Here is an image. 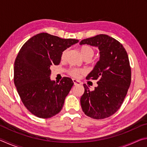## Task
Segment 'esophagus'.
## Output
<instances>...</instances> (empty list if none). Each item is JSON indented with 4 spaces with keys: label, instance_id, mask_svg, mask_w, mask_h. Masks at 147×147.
Returning a JSON list of instances; mask_svg holds the SVG:
<instances>
[{
    "label": "esophagus",
    "instance_id": "obj_1",
    "mask_svg": "<svg viewBox=\"0 0 147 147\" xmlns=\"http://www.w3.org/2000/svg\"><path fill=\"white\" fill-rule=\"evenodd\" d=\"M73 82H74V86L80 85V84H81L80 82L78 81V80H75V79H73Z\"/></svg>",
    "mask_w": 147,
    "mask_h": 147
}]
</instances>
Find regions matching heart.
<instances>
[{"mask_svg":"<svg viewBox=\"0 0 147 147\" xmlns=\"http://www.w3.org/2000/svg\"><path fill=\"white\" fill-rule=\"evenodd\" d=\"M80 53L82 56L83 57L84 59L85 58H89L90 59L93 56L94 51L92 47H89L88 45H84L80 47ZM67 53V51H64L61 54V59H64L65 58ZM85 73V71L83 69H76V68H71L69 70V74L71 76L73 77H78L79 75H80L82 74H84Z\"/></svg>","mask_w":147,"mask_h":147,"instance_id":"heart-1","label":"heart"}]
</instances>
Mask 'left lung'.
<instances>
[{"instance_id":"8db88e82","label":"left lung","mask_w":147,"mask_h":147,"mask_svg":"<svg viewBox=\"0 0 147 147\" xmlns=\"http://www.w3.org/2000/svg\"><path fill=\"white\" fill-rule=\"evenodd\" d=\"M98 47L100 59L86 79L97 80L93 91L84 84L82 109L87 116L102 119L120 108L131 83V68L125 49L120 42L105 34L83 39L80 45Z\"/></svg>"}]
</instances>
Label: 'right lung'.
Listing matches in <instances>:
<instances>
[{
	"label": "right lung",
	"instance_id": "add662e5",
	"mask_svg": "<svg viewBox=\"0 0 147 147\" xmlns=\"http://www.w3.org/2000/svg\"><path fill=\"white\" fill-rule=\"evenodd\" d=\"M78 42L40 33L20 49L14 63V84L24 106L33 115L47 119L61 110L74 83L68 77L59 83L51 80V67L59 65L62 53Z\"/></svg>",
	"mask_w": 147,
	"mask_h": 147
}]
</instances>
